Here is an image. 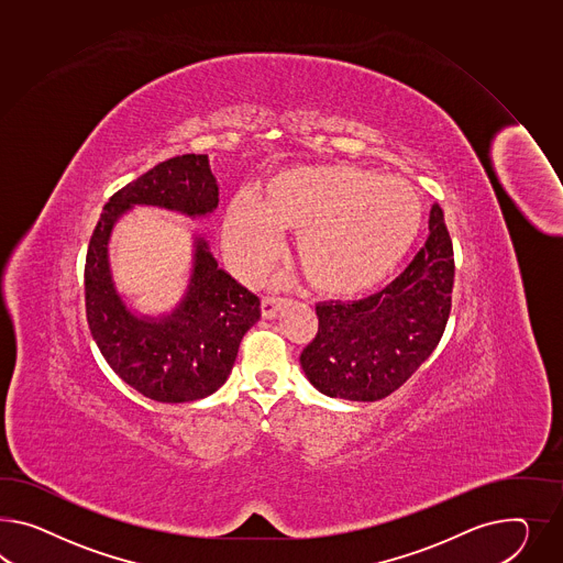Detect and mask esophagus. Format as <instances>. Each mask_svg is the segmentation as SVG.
<instances>
[{
	"instance_id": "esophagus-1",
	"label": "esophagus",
	"mask_w": 563,
	"mask_h": 563,
	"mask_svg": "<svg viewBox=\"0 0 563 563\" xmlns=\"http://www.w3.org/2000/svg\"><path fill=\"white\" fill-rule=\"evenodd\" d=\"M283 305H285V299H280V297H264L262 299V316L266 320H273V318H276V313L280 311Z\"/></svg>"
}]
</instances>
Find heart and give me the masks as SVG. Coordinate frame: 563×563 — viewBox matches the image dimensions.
<instances>
[{
	"mask_svg": "<svg viewBox=\"0 0 563 563\" xmlns=\"http://www.w3.org/2000/svg\"><path fill=\"white\" fill-rule=\"evenodd\" d=\"M422 225L410 183L349 164L292 167L266 184L264 198H235L223 238L245 276L268 268L283 231H297L295 254L316 289L350 297L396 271Z\"/></svg>",
	"mask_w": 563,
	"mask_h": 563,
	"instance_id": "b5f03b06",
	"label": "heart"
}]
</instances>
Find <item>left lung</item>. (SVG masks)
<instances>
[{
	"label": "left lung",
	"instance_id": "left-lung-1",
	"mask_svg": "<svg viewBox=\"0 0 563 563\" xmlns=\"http://www.w3.org/2000/svg\"><path fill=\"white\" fill-rule=\"evenodd\" d=\"M428 231L424 247L385 289L352 303L316 305L320 328L299 361L323 396L383 399L410 379L441 342L455 262L439 205L430 209Z\"/></svg>",
	"mask_w": 563,
	"mask_h": 563
}]
</instances>
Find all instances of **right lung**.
I'll return each instance as SVG.
<instances>
[{
    "label": "right lung",
    "mask_w": 563,
    "mask_h": 563,
    "mask_svg": "<svg viewBox=\"0 0 563 563\" xmlns=\"http://www.w3.org/2000/svg\"><path fill=\"white\" fill-rule=\"evenodd\" d=\"M133 207H157L192 221L219 207L209 155H178L110 198L86 256V316L110 368L141 396L162 404L214 394L235 363L243 334L260 320V299L219 268L209 240L192 233V268L180 303L150 316L126 303L112 278L108 243Z\"/></svg>",
    "instance_id": "obj_1"
}]
</instances>
